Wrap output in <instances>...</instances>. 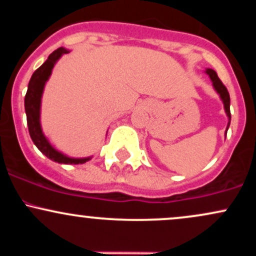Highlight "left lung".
Returning <instances> with one entry per match:
<instances>
[{
  "mask_svg": "<svg viewBox=\"0 0 256 256\" xmlns=\"http://www.w3.org/2000/svg\"><path fill=\"white\" fill-rule=\"evenodd\" d=\"M206 73H207V74L210 76V80H212L214 90H216V92H218V95L220 96V100H222V104H224L225 113H226V116H228V126H226V131H225V137H226V132H228V126H230V122H231L230 95H228V89H226L225 85L222 83V80H220L219 77H218V74H216V72L214 71V70H212V68H206Z\"/></svg>",
  "mask_w": 256,
  "mask_h": 256,
  "instance_id": "1",
  "label": "left lung"
}]
</instances>
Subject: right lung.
Segmentation results:
<instances>
[{
	"instance_id": "1",
	"label": "right lung",
	"mask_w": 256,
	"mask_h": 256,
	"mask_svg": "<svg viewBox=\"0 0 256 256\" xmlns=\"http://www.w3.org/2000/svg\"><path fill=\"white\" fill-rule=\"evenodd\" d=\"M67 52H70V50L62 48V46L56 49L49 55L46 62L34 72L30 82H28V92L25 96V112L31 140L34 143V146L42 152V154L50 160L55 161V162L64 164V165H79V164H85L86 161H89L92 156L71 158L64 152H58L50 144L48 138L43 134L42 125H40V104H42L44 86L50 77L55 64L58 62V58Z\"/></svg>"
}]
</instances>
